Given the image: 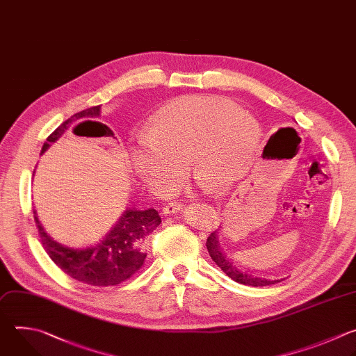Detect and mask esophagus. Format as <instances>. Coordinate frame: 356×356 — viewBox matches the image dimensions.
Instances as JSON below:
<instances>
[{
	"instance_id": "obj_1",
	"label": "esophagus",
	"mask_w": 356,
	"mask_h": 356,
	"mask_svg": "<svg viewBox=\"0 0 356 356\" xmlns=\"http://www.w3.org/2000/svg\"><path fill=\"white\" fill-rule=\"evenodd\" d=\"M182 209V204L178 203V202H174V203H168L163 207V215L164 216H170V215H175V213H178L179 210Z\"/></svg>"
}]
</instances>
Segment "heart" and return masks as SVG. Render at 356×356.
Masks as SVG:
<instances>
[{"mask_svg": "<svg viewBox=\"0 0 356 356\" xmlns=\"http://www.w3.org/2000/svg\"><path fill=\"white\" fill-rule=\"evenodd\" d=\"M259 134L255 118L232 101L182 97L154 112L130 164L159 192L179 179L182 167L204 191L220 192L245 175Z\"/></svg>", "mask_w": 356, "mask_h": 356, "instance_id": "heart-1", "label": "heart"}]
</instances>
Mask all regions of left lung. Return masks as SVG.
<instances>
[{
	"label": "left lung",
	"instance_id": "8db88e82",
	"mask_svg": "<svg viewBox=\"0 0 356 356\" xmlns=\"http://www.w3.org/2000/svg\"><path fill=\"white\" fill-rule=\"evenodd\" d=\"M206 247L207 251L211 257V259L216 262V265H219L222 268V270L232 277L233 280L241 283V285H247V286H269L273 285V283H277L283 279H276V280H268V279H262V277H257L252 275H248L245 272H240L236 265H233V262L223 254V250L220 248L219 244V236L218 232L210 233V236L206 240Z\"/></svg>",
	"mask_w": 356,
	"mask_h": 356
}]
</instances>
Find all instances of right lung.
Wrapping results in <instances>:
<instances>
[{"label":"right lung","instance_id":"add662e5","mask_svg":"<svg viewBox=\"0 0 356 356\" xmlns=\"http://www.w3.org/2000/svg\"><path fill=\"white\" fill-rule=\"evenodd\" d=\"M99 113L101 105H97L84 109L63 122L47 137L46 143L42 147V153H44L51 143L61 137L63 133L73 124V122H77L79 119H95L99 116ZM83 123L97 124L99 122L86 120ZM33 219L43 248L51 261L68 276L97 288L116 286L137 273L147 257L146 240L149 234H152L161 223L159 211L152 207L146 210L127 209L101 243L86 248H68L56 243L53 238H50V236H47L35 210Z\"/></svg>","mask_w":356,"mask_h":356}]
</instances>
